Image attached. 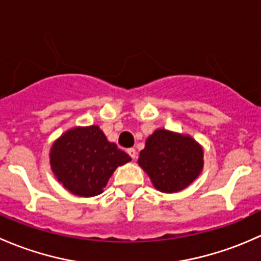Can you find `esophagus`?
Wrapping results in <instances>:
<instances>
[{"mask_svg":"<svg viewBox=\"0 0 261 261\" xmlns=\"http://www.w3.org/2000/svg\"><path fill=\"white\" fill-rule=\"evenodd\" d=\"M127 152H128V154H129L132 158H133V160H134V158H137V150L134 148H129L127 150Z\"/></svg>","mask_w":261,"mask_h":261,"instance_id":"esophagus-1","label":"esophagus"}]
</instances>
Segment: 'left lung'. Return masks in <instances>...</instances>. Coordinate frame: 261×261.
Returning a JSON list of instances; mask_svg holds the SVG:
<instances>
[{
    "label": "left lung",
    "mask_w": 261,
    "mask_h": 261,
    "mask_svg": "<svg viewBox=\"0 0 261 261\" xmlns=\"http://www.w3.org/2000/svg\"><path fill=\"white\" fill-rule=\"evenodd\" d=\"M202 148L191 137L157 129L147 139L138 163L157 190L177 192L202 170Z\"/></svg>",
    "instance_id": "left-lung-1"
}]
</instances>
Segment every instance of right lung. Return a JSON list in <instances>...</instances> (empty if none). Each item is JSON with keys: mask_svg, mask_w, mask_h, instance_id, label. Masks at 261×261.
Masks as SVG:
<instances>
[{"mask_svg": "<svg viewBox=\"0 0 261 261\" xmlns=\"http://www.w3.org/2000/svg\"><path fill=\"white\" fill-rule=\"evenodd\" d=\"M129 161V155L108 142L96 125L68 130L50 152L51 168L59 181L84 197L103 192L115 168Z\"/></svg>", "mask_w": 261, "mask_h": 261, "instance_id": "1", "label": "right lung"}]
</instances>
